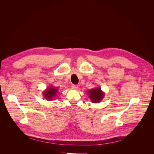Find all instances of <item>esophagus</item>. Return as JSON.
<instances>
[{"label":"esophagus","mask_w":154,"mask_h":154,"mask_svg":"<svg viewBox=\"0 0 154 154\" xmlns=\"http://www.w3.org/2000/svg\"><path fill=\"white\" fill-rule=\"evenodd\" d=\"M71 87H72V89H77L78 86L77 85H71Z\"/></svg>","instance_id":"esophagus-1"}]
</instances>
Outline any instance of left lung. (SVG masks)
<instances>
[{"instance_id":"obj_1","label":"left lung","mask_w":154,"mask_h":154,"mask_svg":"<svg viewBox=\"0 0 154 154\" xmlns=\"http://www.w3.org/2000/svg\"><path fill=\"white\" fill-rule=\"evenodd\" d=\"M88 93H89L88 94H89V97L91 100L92 102H94V103L100 102L104 96L103 92H101V88H93V89L88 92Z\"/></svg>"}]
</instances>
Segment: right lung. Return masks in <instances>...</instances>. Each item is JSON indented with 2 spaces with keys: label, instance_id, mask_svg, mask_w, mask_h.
Here are the masks:
<instances>
[{
  "label": "right lung",
  "instance_id": "obj_1",
  "mask_svg": "<svg viewBox=\"0 0 154 154\" xmlns=\"http://www.w3.org/2000/svg\"><path fill=\"white\" fill-rule=\"evenodd\" d=\"M58 91V89L54 87H49L48 88L47 91H45L44 93V97H45V99L51 100H53V97L56 96V93Z\"/></svg>",
  "mask_w": 154,
  "mask_h": 154
}]
</instances>
